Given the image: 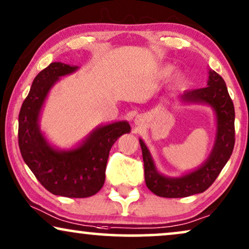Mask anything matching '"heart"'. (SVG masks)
I'll return each mask as SVG.
<instances>
[{
  "label": "heart",
  "instance_id": "b5f03b06",
  "mask_svg": "<svg viewBox=\"0 0 249 249\" xmlns=\"http://www.w3.org/2000/svg\"><path fill=\"white\" fill-rule=\"evenodd\" d=\"M172 71V68L171 67H166L164 69V74L165 75H167V74H170V72Z\"/></svg>",
  "mask_w": 249,
  "mask_h": 249
}]
</instances>
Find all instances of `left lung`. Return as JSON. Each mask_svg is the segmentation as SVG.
Listing matches in <instances>:
<instances>
[{
  "mask_svg": "<svg viewBox=\"0 0 249 249\" xmlns=\"http://www.w3.org/2000/svg\"><path fill=\"white\" fill-rule=\"evenodd\" d=\"M185 104L211 106L216 115V137L213 150L206 161L197 170L180 178L164 177L157 171L150 151L141 140L144 164V180L149 190L159 197L182 198L207 190L225 166L234 147V107L224 79L216 71H210L207 88L185 91L180 95Z\"/></svg>",
  "mask_w": 249,
  "mask_h": 249,
  "instance_id": "1",
  "label": "left lung"
}]
</instances>
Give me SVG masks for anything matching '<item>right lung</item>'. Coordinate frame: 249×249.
Segmentation results:
<instances>
[{"instance_id": "right-lung-1", "label": "right lung", "mask_w": 249, "mask_h": 249, "mask_svg": "<svg viewBox=\"0 0 249 249\" xmlns=\"http://www.w3.org/2000/svg\"><path fill=\"white\" fill-rule=\"evenodd\" d=\"M78 69L52 62L33 81L19 112L18 142L25 163L46 190L57 196L86 198L102 188L109 151L121 135L131 132L126 121L99 126L71 150H58L46 141L38 119L49 91L59 77Z\"/></svg>"}]
</instances>
